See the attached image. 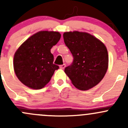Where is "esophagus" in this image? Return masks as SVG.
Listing matches in <instances>:
<instances>
[{
  "instance_id": "esophagus-1",
  "label": "esophagus",
  "mask_w": 128,
  "mask_h": 128,
  "mask_svg": "<svg viewBox=\"0 0 128 128\" xmlns=\"http://www.w3.org/2000/svg\"><path fill=\"white\" fill-rule=\"evenodd\" d=\"M59 68H60V69H64V68H66V64H62V65L59 66Z\"/></svg>"
}]
</instances>
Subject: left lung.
Segmentation results:
<instances>
[{"instance_id":"obj_1","label":"left lung","mask_w":128,"mask_h":128,"mask_svg":"<svg viewBox=\"0 0 128 128\" xmlns=\"http://www.w3.org/2000/svg\"><path fill=\"white\" fill-rule=\"evenodd\" d=\"M63 38L74 60L64 72L77 88L87 90L104 77L108 66L107 49L100 40L86 32H65Z\"/></svg>"}]
</instances>
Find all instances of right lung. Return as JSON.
Returning a JSON list of instances; mask_svg holds the SVG:
<instances>
[{
	"instance_id": "right-lung-1",
	"label": "right lung",
	"mask_w": 128,
	"mask_h": 128,
	"mask_svg": "<svg viewBox=\"0 0 128 128\" xmlns=\"http://www.w3.org/2000/svg\"><path fill=\"white\" fill-rule=\"evenodd\" d=\"M60 36L59 32L41 31L30 37L16 50L14 58V71L24 86L38 90L50 82L59 69L53 64L51 49Z\"/></svg>"
}]
</instances>
